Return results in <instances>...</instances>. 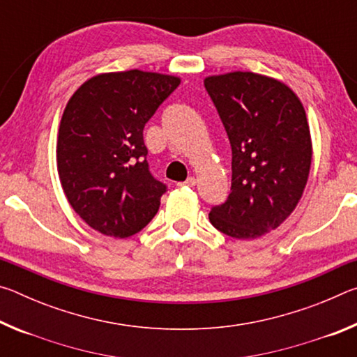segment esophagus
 I'll use <instances>...</instances> for the list:
<instances>
[{
    "instance_id": "1",
    "label": "esophagus",
    "mask_w": 357,
    "mask_h": 357,
    "mask_svg": "<svg viewBox=\"0 0 357 357\" xmlns=\"http://www.w3.org/2000/svg\"><path fill=\"white\" fill-rule=\"evenodd\" d=\"M178 185H187V187H193V185H197V179L193 178V176H190V178H187L184 183H179Z\"/></svg>"
}]
</instances>
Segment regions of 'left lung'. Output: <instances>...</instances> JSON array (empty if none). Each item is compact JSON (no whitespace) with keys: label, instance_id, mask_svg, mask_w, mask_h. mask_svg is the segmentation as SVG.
<instances>
[{"label":"left lung","instance_id":"1","mask_svg":"<svg viewBox=\"0 0 357 357\" xmlns=\"http://www.w3.org/2000/svg\"><path fill=\"white\" fill-rule=\"evenodd\" d=\"M231 144V192L209 213L227 236L257 239L275 229L305 189L312 140L305 110L285 83L253 72L204 78Z\"/></svg>","mask_w":357,"mask_h":357}]
</instances>
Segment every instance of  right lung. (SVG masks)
<instances>
[{
    "mask_svg": "<svg viewBox=\"0 0 357 357\" xmlns=\"http://www.w3.org/2000/svg\"><path fill=\"white\" fill-rule=\"evenodd\" d=\"M179 83L155 72H110L89 78L69 99L58 174L70 206L96 231L129 238L159 211L167 185L149 172L143 129Z\"/></svg>",
    "mask_w": 357,
    "mask_h": 357,
    "instance_id": "add662e5",
    "label": "right lung"
}]
</instances>
